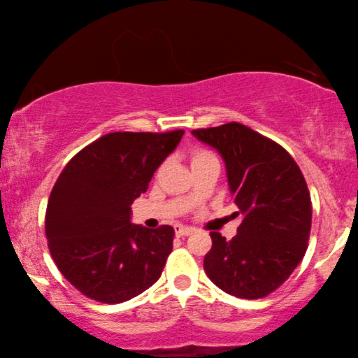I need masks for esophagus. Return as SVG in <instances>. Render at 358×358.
Returning <instances> with one entry per match:
<instances>
[{"label":"esophagus","instance_id":"1","mask_svg":"<svg viewBox=\"0 0 358 358\" xmlns=\"http://www.w3.org/2000/svg\"><path fill=\"white\" fill-rule=\"evenodd\" d=\"M174 231H176V236L184 238V236H189V234H192V233H194V229L185 228V227H180V224H178V227L174 228Z\"/></svg>","mask_w":358,"mask_h":358}]
</instances>
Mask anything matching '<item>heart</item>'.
<instances>
[{
  "label": "heart",
  "instance_id": "b5f03b06",
  "mask_svg": "<svg viewBox=\"0 0 358 358\" xmlns=\"http://www.w3.org/2000/svg\"><path fill=\"white\" fill-rule=\"evenodd\" d=\"M208 159H215V156L207 150H194L192 153H190V164H192V166H197V164L203 163V161H208ZM189 197L194 199V192L190 194Z\"/></svg>",
  "mask_w": 358,
  "mask_h": 358
}]
</instances>
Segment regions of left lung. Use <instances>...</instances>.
<instances>
[{"label":"left lung","mask_w":358,"mask_h":358,"mask_svg":"<svg viewBox=\"0 0 358 358\" xmlns=\"http://www.w3.org/2000/svg\"><path fill=\"white\" fill-rule=\"evenodd\" d=\"M192 135L222 155L236 215H243L231 241L210 233L205 273L233 296H267L306 252L311 229L306 180L287 150L238 122L192 130Z\"/></svg>","instance_id":"obj_1"}]
</instances>
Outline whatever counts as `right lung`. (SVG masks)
<instances>
[{
	"instance_id": "obj_1",
	"label": "right lung",
	"mask_w": 358,
	"mask_h": 358,
	"mask_svg": "<svg viewBox=\"0 0 358 358\" xmlns=\"http://www.w3.org/2000/svg\"><path fill=\"white\" fill-rule=\"evenodd\" d=\"M182 135L114 131L83 148L62 171L47 203L45 234L58 271L83 295L114 305L161 277L174 228L134 224L130 205Z\"/></svg>"
}]
</instances>
